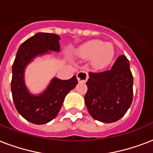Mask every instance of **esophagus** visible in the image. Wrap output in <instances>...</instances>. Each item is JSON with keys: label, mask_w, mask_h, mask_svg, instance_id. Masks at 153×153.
Here are the masks:
<instances>
[{"label": "esophagus", "mask_w": 153, "mask_h": 153, "mask_svg": "<svg viewBox=\"0 0 153 153\" xmlns=\"http://www.w3.org/2000/svg\"><path fill=\"white\" fill-rule=\"evenodd\" d=\"M88 73L85 71H81L77 74V79L79 82H86L88 79Z\"/></svg>", "instance_id": "1"}]
</instances>
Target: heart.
I'll list each match as a JSON object with an SVG mask.
<instances>
[{
    "instance_id": "b5f03b06",
    "label": "heart",
    "mask_w": 153,
    "mask_h": 153,
    "mask_svg": "<svg viewBox=\"0 0 153 153\" xmlns=\"http://www.w3.org/2000/svg\"><path fill=\"white\" fill-rule=\"evenodd\" d=\"M115 53V48L111 43L100 40L89 41L78 49V55L85 59L91 58V63L96 70H102L109 66Z\"/></svg>"
}]
</instances>
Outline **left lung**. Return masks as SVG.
Masks as SVG:
<instances>
[{
  "label": "left lung",
  "mask_w": 153,
  "mask_h": 153,
  "mask_svg": "<svg viewBox=\"0 0 153 153\" xmlns=\"http://www.w3.org/2000/svg\"><path fill=\"white\" fill-rule=\"evenodd\" d=\"M85 103L90 115L102 123L119 120L132 102L133 77L125 55H120L110 71L89 73Z\"/></svg>",
  "instance_id": "left-lung-1"
}]
</instances>
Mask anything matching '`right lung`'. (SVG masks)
I'll return each mask as SVG.
<instances>
[{"instance_id":"add662e5","label":"right lung","mask_w":153,"mask_h":153,"mask_svg":"<svg viewBox=\"0 0 153 153\" xmlns=\"http://www.w3.org/2000/svg\"><path fill=\"white\" fill-rule=\"evenodd\" d=\"M60 37L55 33H37L20 45L12 67L11 91L18 113L35 124H45L58 115L66 95L78 84L76 76L62 80L56 77L39 94H32L26 86L25 69L35 58L51 51L60 52Z\"/></svg>"}]
</instances>
